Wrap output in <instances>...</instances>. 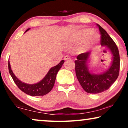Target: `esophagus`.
Listing matches in <instances>:
<instances>
[{"instance_id": "34e87169", "label": "esophagus", "mask_w": 128, "mask_h": 128, "mask_svg": "<svg viewBox=\"0 0 128 128\" xmlns=\"http://www.w3.org/2000/svg\"><path fill=\"white\" fill-rule=\"evenodd\" d=\"M68 59H70V57L68 55H66L64 56V60H68Z\"/></svg>"}]
</instances>
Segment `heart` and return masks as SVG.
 I'll return each instance as SVG.
<instances>
[{
	"mask_svg": "<svg viewBox=\"0 0 128 128\" xmlns=\"http://www.w3.org/2000/svg\"><path fill=\"white\" fill-rule=\"evenodd\" d=\"M94 32L93 30L91 28H84L78 31L76 34H73L69 38L68 41L70 44L78 43L80 42L84 41L87 38L86 42L82 47V50H84L88 46L95 45L99 40V36L97 34H92Z\"/></svg>",
	"mask_w": 128,
	"mask_h": 128,
	"instance_id": "heart-1",
	"label": "heart"
}]
</instances>
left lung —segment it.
I'll list each match as a JSON object with an SVG mask.
<instances>
[{
	"label": "left lung",
	"mask_w": 128,
	"mask_h": 128,
	"mask_svg": "<svg viewBox=\"0 0 128 128\" xmlns=\"http://www.w3.org/2000/svg\"><path fill=\"white\" fill-rule=\"evenodd\" d=\"M101 34V45L110 50L112 55L111 65L107 70L100 74L91 73L87 63L91 52H84L77 56L75 60V71L77 78L84 90L88 93L97 94L108 90L119 76L120 57L116 44L106 31L97 24Z\"/></svg>",
	"instance_id": "obj_1"
}]
</instances>
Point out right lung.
<instances>
[{"label":"right lung","mask_w":128,"mask_h":128,"mask_svg":"<svg viewBox=\"0 0 128 128\" xmlns=\"http://www.w3.org/2000/svg\"><path fill=\"white\" fill-rule=\"evenodd\" d=\"M29 30L30 28H28L26 32H27ZM64 62V60H61L58 64L50 68L46 76L41 81L34 84L24 83L18 79L14 74L13 71L11 69L9 60L8 62V71L16 84L22 92L31 96H41L48 94L53 88L57 73L62 66Z\"/></svg>","instance_id":"right-lung-1"}]
</instances>
